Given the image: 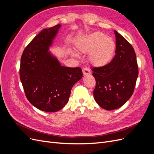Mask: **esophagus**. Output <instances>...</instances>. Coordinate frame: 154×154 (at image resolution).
I'll return each mask as SVG.
<instances>
[{"mask_svg":"<svg viewBox=\"0 0 154 154\" xmlns=\"http://www.w3.org/2000/svg\"><path fill=\"white\" fill-rule=\"evenodd\" d=\"M82 71H83V75H84V76H86V75H89V74H91V71H90L89 69L87 68V67L83 68V70H82Z\"/></svg>","mask_w":154,"mask_h":154,"instance_id":"1","label":"esophagus"}]
</instances>
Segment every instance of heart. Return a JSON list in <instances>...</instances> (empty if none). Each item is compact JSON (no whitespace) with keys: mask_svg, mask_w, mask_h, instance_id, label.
Returning a JSON list of instances; mask_svg holds the SVG:
<instances>
[{"mask_svg":"<svg viewBox=\"0 0 154 154\" xmlns=\"http://www.w3.org/2000/svg\"><path fill=\"white\" fill-rule=\"evenodd\" d=\"M77 49L88 54V60L94 66H103L112 58L116 44L114 40L100 32H96L82 38L77 44Z\"/></svg>","mask_w":154,"mask_h":154,"instance_id":"heart-1","label":"heart"}]
</instances>
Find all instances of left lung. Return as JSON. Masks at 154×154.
Returning a JSON list of instances; mask_svg holds the SVG:
<instances>
[{
  "instance_id": "8db88e82",
  "label": "left lung",
  "mask_w": 154,
  "mask_h": 154,
  "mask_svg": "<svg viewBox=\"0 0 154 154\" xmlns=\"http://www.w3.org/2000/svg\"><path fill=\"white\" fill-rule=\"evenodd\" d=\"M116 55L103 67H93L96 80L93 92L94 100L101 108L117 109L132 96L137 78L138 66L136 55L131 44L114 30Z\"/></svg>"
}]
</instances>
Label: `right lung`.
Segmentation results:
<instances>
[{
  "mask_svg": "<svg viewBox=\"0 0 154 154\" xmlns=\"http://www.w3.org/2000/svg\"><path fill=\"white\" fill-rule=\"evenodd\" d=\"M60 27L42 31L25 48L20 61V78L27 99L48 112H57L67 104L73 85L83 76L80 67L62 66L49 51Z\"/></svg>",
  "mask_w": 154,
  "mask_h": 154,
  "instance_id": "obj_1",
  "label": "right lung"
}]
</instances>
